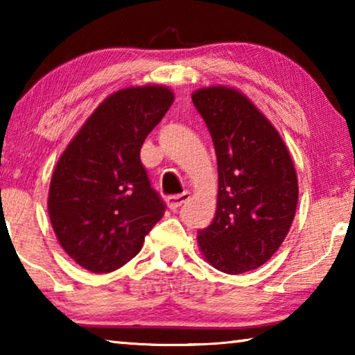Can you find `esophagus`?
I'll list each match as a JSON object with an SVG mask.
<instances>
[{"label": "esophagus", "mask_w": 355, "mask_h": 355, "mask_svg": "<svg viewBox=\"0 0 355 355\" xmlns=\"http://www.w3.org/2000/svg\"><path fill=\"white\" fill-rule=\"evenodd\" d=\"M189 198H191V193L189 192L179 193V196H173L168 198V207L171 208V210H178L179 207L184 205L186 202H189Z\"/></svg>", "instance_id": "obj_1"}]
</instances>
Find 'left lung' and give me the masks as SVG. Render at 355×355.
I'll return each mask as SVG.
<instances>
[{"instance_id":"obj_1","label":"left lung","mask_w":355,"mask_h":355,"mask_svg":"<svg viewBox=\"0 0 355 355\" xmlns=\"http://www.w3.org/2000/svg\"><path fill=\"white\" fill-rule=\"evenodd\" d=\"M215 145L218 202L211 225L197 232L213 268L241 275L271 259L297 208V174L284 140L242 94L225 85L192 94Z\"/></svg>"}]
</instances>
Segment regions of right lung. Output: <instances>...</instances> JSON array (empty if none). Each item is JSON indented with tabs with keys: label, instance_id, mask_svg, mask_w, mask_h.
<instances>
[{
	"label": "right lung",
	"instance_id": "1",
	"mask_svg": "<svg viewBox=\"0 0 355 355\" xmlns=\"http://www.w3.org/2000/svg\"><path fill=\"white\" fill-rule=\"evenodd\" d=\"M173 101L171 89L157 84L114 92L58 159L48 215L60 245L82 268H121L164 215L166 207L140 163V148Z\"/></svg>",
	"mask_w": 355,
	"mask_h": 355
}]
</instances>
